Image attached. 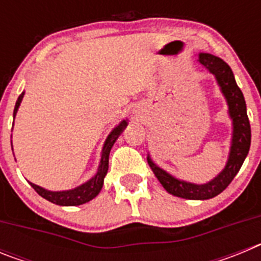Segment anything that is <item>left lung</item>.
I'll return each instance as SVG.
<instances>
[{"label": "left lung", "instance_id": "8db88e82", "mask_svg": "<svg viewBox=\"0 0 261 261\" xmlns=\"http://www.w3.org/2000/svg\"><path fill=\"white\" fill-rule=\"evenodd\" d=\"M197 61L216 77L217 84L220 86L221 93L225 96L229 107V116L232 121V136L229 158L225 167L208 183L196 184L172 176L163 168L156 166L151 161L150 155H147V163L163 188L168 193L187 200H208L220 195L241 170L244 159L250 151L251 145V126L247 116L246 100L243 93L235 82L231 68L222 59L211 53H199Z\"/></svg>", "mask_w": 261, "mask_h": 261}]
</instances>
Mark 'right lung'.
Here are the masks:
<instances>
[{"label":"right lung","instance_id":"1","mask_svg":"<svg viewBox=\"0 0 261 261\" xmlns=\"http://www.w3.org/2000/svg\"><path fill=\"white\" fill-rule=\"evenodd\" d=\"M23 96H24V91L18 96V100L15 103V107H14V114L13 117L15 119L18 112V108H19L20 102H22ZM128 125V119L123 120L119 125L115 126L112 130H111L110 135L106 138L105 145H103L102 154H100V162L98 166V171L94 175L91 179L86 181V183L81 184V186L75 187L73 190L68 191H49L45 190L43 187L36 186L34 183H30L31 187L39 195L43 197V199L48 200V201L53 202L56 205H61V206H75V205H82L85 202H89L90 200H93L94 197L99 195L100 190L103 187V181H105V177L107 175L108 171V158H110V151L114 146V144L116 142V140L119 138V136L123 133L124 129Z\"/></svg>","mask_w":261,"mask_h":261}]
</instances>
